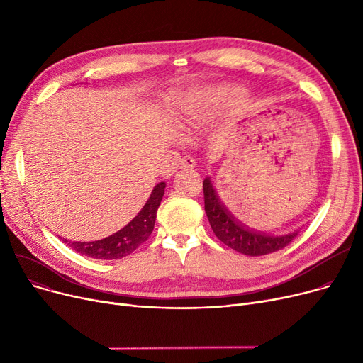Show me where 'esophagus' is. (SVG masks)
Here are the masks:
<instances>
[{"label":"esophagus","mask_w":363,"mask_h":363,"mask_svg":"<svg viewBox=\"0 0 363 363\" xmlns=\"http://www.w3.org/2000/svg\"><path fill=\"white\" fill-rule=\"evenodd\" d=\"M179 166H181V169H194L196 167V160L191 156H184Z\"/></svg>","instance_id":"34e87169"}]
</instances>
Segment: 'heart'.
<instances>
[{
  "label": "heart",
  "instance_id": "b5f03b06",
  "mask_svg": "<svg viewBox=\"0 0 363 363\" xmlns=\"http://www.w3.org/2000/svg\"><path fill=\"white\" fill-rule=\"evenodd\" d=\"M237 95L238 91L231 86L204 88L189 94L172 113L178 130L189 133L201 123L208 122L218 110L230 104Z\"/></svg>",
  "mask_w": 363,
  "mask_h": 363
}]
</instances>
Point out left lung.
Wrapping results in <instances>:
<instances>
[{
    "label": "left lung",
    "mask_w": 363,
    "mask_h": 363,
    "mask_svg": "<svg viewBox=\"0 0 363 363\" xmlns=\"http://www.w3.org/2000/svg\"><path fill=\"white\" fill-rule=\"evenodd\" d=\"M204 193V211L208 222H211L215 235L233 250L245 256H263L289 245L298 234L293 231L284 235H269L249 230L245 225L238 222L226 206L220 201L218 193L211 182V178L203 181Z\"/></svg>",
    "instance_id": "left-lung-1"
}]
</instances>
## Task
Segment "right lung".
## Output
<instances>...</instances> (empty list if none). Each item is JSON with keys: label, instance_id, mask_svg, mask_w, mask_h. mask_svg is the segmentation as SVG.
Returning <instances> with one entry per match:
<instances>
[{"label": "right lung", "instance_id": "right-lung-1", "mask_svg": "<svg viewBox=\"0 0 363 363\" xmlns=\"http://www.w3.org/2000/svg\"><path fill=\"white\" fill-rule=\"evenodd\" d=\"M164 182H159L143 206L140 213L133 218L126 226H123L121 231L114 233L110 237L97 241H67L63 240L72 250L78 252L84 256L100 259V260H113V259H122L130 253L135 252L138 247L147 241L155 230L157 208L164 194Z\"/></svg>", "mask_w": 363, "mask_h": 363}]
</instances>
